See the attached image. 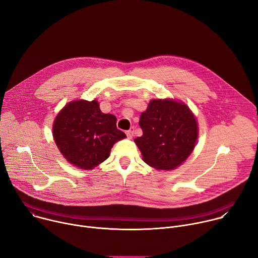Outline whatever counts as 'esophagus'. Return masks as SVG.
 Instances as JSON below:
<instances>
[{"instance_id": "1", "label": "esophagus", "mask_w": 258, "mask_h": 258, "mask_svg": "<svg viewBox=\"0 0 258 258\" xmlns=\"http://www.w3.org/2000/svg\"><path fill=\"white\" fill-rule=\"evenodd\" d=\"M134 132H135V127H131L128 131H126L125 132V134H126V136H127V138H133V136H134Z\"/></svg>"}]
</instances>
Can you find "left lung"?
<instances>
[{
	"label": "left lung",
	"instance_id": "left-lung-1",
	"mask_svg": "<svg viewBox=\"0 0 258 258\" xmlns=\"http://www.w3.org/2000/svg\"><path fill=\"white\" fill-rule=\"evenodd\" d=\"M143 135L135 139L144 161L170 170L194 150L198 126L187 105L172 100H152L139 122Z\"/></svg>",
	"mask_w": 258,
	"mask_h": 258
}]
</instances>
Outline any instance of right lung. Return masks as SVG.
<instances>
[{"label": "right lung", "mask_w": 258, "mask_h": 258, "mask_svg": "<svg viewBox=\"0 0 258 258\" xmlns=\"http://www.w3.org/2000/svg\"><path fill=\"white\" fill-rule=\"evenodd\" d=\"M53 136L67 161L84 169L106 160L114 143L125 138L116 117L102 113L96 100L67 104L54 121Z\"/></svg>", "instance_id": "add662e5"}]
</instances>
